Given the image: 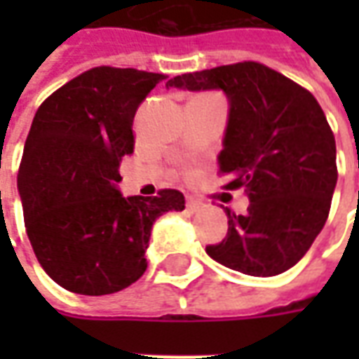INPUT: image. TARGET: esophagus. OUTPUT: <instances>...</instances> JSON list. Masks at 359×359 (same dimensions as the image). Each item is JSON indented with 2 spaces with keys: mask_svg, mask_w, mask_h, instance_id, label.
<instances>
[{
  "mask_svg": "<svg viewBox=\"0 0 359 359\" xmlns=\"http://www.w3.org/2000/svg\"><path fill=\"white\" fill-rule=\"evenodd\" d=\"M202 208V202L200 200H196V198H187V210L190 213H196V211H200Z\"/></svg>",
  "mask_w": 359,
  "mask_h": 359,
  "instance_id": "34e87169",
  "label": "esophagus"
}]
</instances>
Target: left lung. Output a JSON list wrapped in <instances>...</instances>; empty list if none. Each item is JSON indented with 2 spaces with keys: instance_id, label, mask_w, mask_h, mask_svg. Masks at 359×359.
Wrapping results in <instances>:
<instances>
[{
  "instance_id": "left-lung-1",
  "label": "left lung",
  "mask_w": 359,
  "mask_h": 359,
  "mask_svg": "<svg viewBox=\"0 0 359 359\" xmlns=\"http://www.w3.org/2000/svg\"><path fill=\"white\" fill-rule=\"evenodd\" d=\"M167 86L221 88L231 113L219 175L246 188L248 211L226 210L229 231L205 246L215 262L252 277H275L306 256L329 217L337 144L309 90L257 61L179 74Z\"/></svg>"
}]
</instances>
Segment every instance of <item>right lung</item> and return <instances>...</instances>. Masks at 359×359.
Wrapping results in <instances>:
<instances>
[{
    "label": "right lung",
    "instance_id": "obj_1",
    "mask_svg": "<svg viewBox=\"0 0 359 359\" xmlns=\"http://www.w3.org/2000/svg\"><path fill=\"white\" fill-rule=\"evenodd\" d=\"M167 74L94 67L38 107L19 165L25 226L38 262L59 286L103 296L136 283L148 267L151 225L184 210L165 188L123 198L118 165L134 151L136 109Z\"/></svg>",
    "mask_w": 359,
    "mask_h": 359
}]
</instances>
